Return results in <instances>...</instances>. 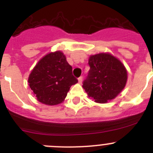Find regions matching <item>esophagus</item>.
Returning <instances> with one entry per match:
<instances>
[{
  "label": "esophagus",
  "instance_id": "34e87169",
  "mask_svg": "<svg viewBox=\"0 0 153 153\" xmlns=\"http://www.w3.org/2000/svg\"><path fill=\"white\" fill-rule=\"evenodd\" d=\"M78 82H79V83H82V82H83V77L82 76L78 78Z\"/></svg>",
  "mask_w": 153,
  "mask_h": 153
}]
</instances>
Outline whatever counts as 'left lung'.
I'll return each instance as SVG.
<instances>
[{"label": "left lung", "instance_id": "1", "mask_svg": "<svg viewBox=\"0 0 153 153\" xmlns=\"http://www.w3.org/2000/svg\"><path fill=\"white\" fill-rule=\"evenodd\" d=\"M88 76L83 88L90 99L106 103L115 99L126 86L127 70L118 58L109 53H100L89 57Z\"/></svg>", "mask_w": 153, "mask_h": 153}]
</instances>
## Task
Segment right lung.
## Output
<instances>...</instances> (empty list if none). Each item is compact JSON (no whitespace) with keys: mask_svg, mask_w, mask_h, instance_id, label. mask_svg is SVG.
Returning a JSON list of instances; mask_svg holds the SVG:
<instances>
[{"mask_svg":"<svg viewBox=\"0 0 153 153\" xmlns=\"http://www.w3.org/2000/svg\"><path fill=\"white\" fill-rule=\"evenodd\" d=\"M78 80L72 74L62 51L51 52L42 57L28 77V85L40 102L54 106L64 101L70 86Z\"/></svg>","mask_w":153,"mask_h":153,"instance_id":"right-lung-1","label":"right lung"}]
</instances>
